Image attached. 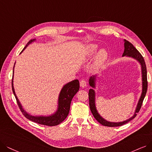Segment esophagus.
I'll return each mask as SVG.
<instances>
[{
	"instance_id": "1",
	"label": "esophagus",
	"mask_w": 152,
	"mask_h": 152,
	"mask_svg": "<svg viewBox=\"0 0 152 152\" xmlns=\"http://www.w3.org/2000/svg\"><path fill=\"white\" fill-rule=\"evenodd\" d=\"M80 86L82 87H86V86H87V82H86V80H82L80 82Z\"/></svg>"
}]
</instances>
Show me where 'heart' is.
<instances>
[{"label":"heart","mask_w":152,"mask_h":152,"mask_svg":"<svg viewBox=\"0 0 152 152\" xmlns=\"http://www.w3.org/2000/svg\"><path fill=\"white\" fill-rule=\"evenodd\" d=\"M97 48H98V45L95 44H91L88 45L86 50V55L89 57H92L97 50ZM107 57V51L105 49L100 50L97 53L95 58V65L96 67H100V66L104 65L106 62Z\"/></svg>","instance_id":"1"}]
</instances>
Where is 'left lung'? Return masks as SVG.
<instances>
[{"label": "left lung", "mask_w": 152, "mask_h": 152, "mask_svg": "<svg viewBox=\"0 0 152 152\" xmlns=\"http://www.w3.org/2000/svg\"><path fill=\"white\" fill-rule=\"evenodd\" d=\"M124 52L122 56H126L129 57H132L133 58L136 59L137 61L139 62V63L141 65L142 68V95L140 96V98L139 99V101L138 102V104L136 108L135 112L134 113V115L130 118L129 119H127L126 120L124 121V122H108L104 118H103L100 114L98 113L96 110V108L95 107V90L92 88H90L88 92V97H89V106L91 112L92 113L94 118L98 121V122L104 126H122L126 123L130 122V120L134 118L137 115V113L140 110V108L142 105V103L144 100V98L146 95L147 91V87H148V82H147V66L145 65V60L143 59V57L141 55V53H140L137 48L133 45L132 44H131L130 42L126 40H124ZM95 80H96V76H92L90 77L89 79V85L93 88H95Z\"/></svg>", "instance_id": "1"}]
</instances>
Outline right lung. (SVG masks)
I'll return each instance as SVG.
<instances>
[{
	"instance_id": "right-lung-1",
	"label": "right lung",
	"mask_w": 152,
	"mask_h": 152,
	"mask_svg": "<svg viewBox=\"0 0 152 152\" xmlns=\"http://www.w3.org/2000/svg\"><path fill=\"white\" fill-rule=\"evenodd\" d=\"M35 41V39L30 40L26 47L23 48V49L22 50L20 53L23 51V50L26 49V48L32 42ZM13 77H14V71H13V75H12V91L15 97L17 103L19 106L20 111L22 112V114L25 116L27 119L30 121H32L34 122L37 123L40 125H44L47 126H56L60 123H62L63 121L68 116L70 104L73 97L77 94V92L79 90L80 88V84L79 81L78 80H72L66 84L63 87L61 91H60L59 96H58V108L56 112L49 116H32V115L28 113L26 111L24 110V109L22 108V105L18 99L17 96L15 93V90L14 88V84H13Z\"/></svg>"
}]
</instances>
